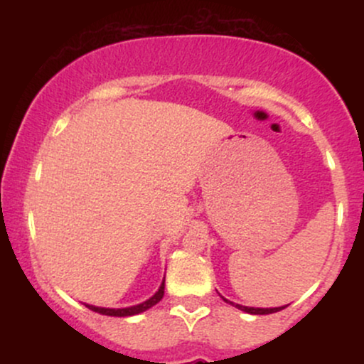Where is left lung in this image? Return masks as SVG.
<instances>
[{
  "label": "left lung",
  "mask_w": 364,
  "mask_h": 364,
  "mask_svg": "<svg viewBox=\"0 0 364 364\" xmlns=\"http://www.w3.org/2000/svg\"><path fill=\"white\" fill-rule=\"evenodd\" d=\"M224 301H228V299H224ZM228 303L229 304H235V303H231V301H228ZM235 306L237 308V310L246 311V313H252V315H269V313L281 311L282 308H286V306H281V308H248V306H241V304H235Z\"/></svg>",
  "instance_id": "obj_1"
}]
</instances>
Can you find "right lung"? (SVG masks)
I'll return each instance as SVG.
<instances>
[{
  "instance_id": "add662e5",
  "label": "right lung",
  "mask_w": 364,
  "mask_h": 364,
  "mask_svg": "<svg viewBox=\"0 0 364 364\" xmlns=\"http://www.w3.org/2000/svg\"><path fill=\"white\" fill-rule=\"evenodd\" d=\"M162 296H164V282L161 284V287H159V291L152 296V298L147 299L145 303L136 304V306L121 308V310H111V308H97V306H92V304H85V306L92 311L101 313V315H107V316H132V315H139V313L149 310V308H152L154 304H157L159 301H161Z\"/></svg>"
}]
</instances>
